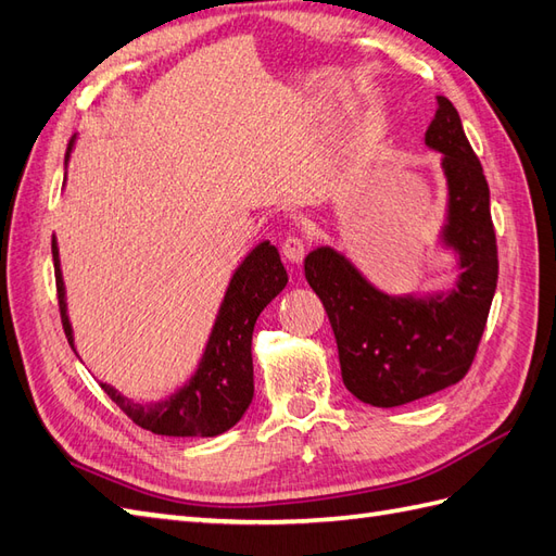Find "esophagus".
<instances>
[{"mask_svg":"<svg viewBox=\"0 0 556 556\" xmlns=\"http://www.w3.org/2000/svg\"><path fill=\"white\" fill-rule=\"evenodd\" d=\"M304 254H306V242L302 238L290 236L282 240V256H286L288 262L300 264L304 260Z\"/></svg>","mask_w":556,"mask_h":556,"instance_id":"esophagus-1","label":"esophagus"}]
</instances>
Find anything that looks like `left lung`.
Returning <instances> with one entry per match:
<instances>
[{
    "instance_id": "1",
    "label": "left lung",
    "mask_w": 556,
    "mask_h": 556,
    "mask_svg": "<svg viewBox=\"0 0 556 556\" xmlns=\"http://www.w3.org/2000/svg\"><path fill=\"white\" fill-rule=\"evenodd\" d=\"M425 146L441 153L448 205L439 242L459 276L448 292L389 294L330 245L306 254L304 274L330 318L344 387L375 408H396L467 375L497 286L491 191L455 105L437 97Z\"/></svg>"
}]
</instances>
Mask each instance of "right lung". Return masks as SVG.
I'll list each match as a JSON object with an SVG mask.
<instances>
[{
	"mask_svg": "<svg viewBox=\"0 0 556 556\" xmlns=\"http://www.w3.org/2000/svg\"><path fill=\"white\" fill-rule=\"evenodd\" d=\"M73 141L67 146L65 162L71 157ZM53 270H56V290L61 323L67 342L75 349L73 325L67 318L65 282L61 274L59 242L51 240ZM288 286L286 266L280 262L278 248L268 240L260 242L240 266L233 270L226 294L214 318L210 340L198 361V368L184 387L162 401L137 403L111 384L101 389L111 396L122 413L139 427L160 437H219L238 425L254 396L252 370V332L254 323L270 300Z\"/></svg>",
	"mask_w": 556,
	"mask_h": 556,
	"instance_id": "1",
	"label": "right lung"
}]
</instances>
